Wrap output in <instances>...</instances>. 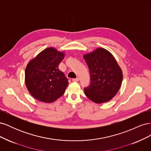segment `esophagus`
Here are the masks:
<instances>
[{
  "label": "esophagus",
  "instance_id": "esophagus-1",
  "mask_svg": "<svg viewBox=\"0 0 151 151\" xmlns=\"http://www.w3.org/2000/svg\"><path fill=\"white\" fill-rule=\"evenodd\" d=\"M79 79L78 78V77H77V78L72 79V81H74V82H77V81H79Z\"/></svg>",
  "mask_w": 151,
  "mask_h": 151
}]
</instances>
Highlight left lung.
Here are the masks:
<instances>
[{
    "label": "left lung",
    "mask_w": 151,
    "mask_h": 151,
    "mask_svg": "<svg viewBox=\"0 0 151 151\" xmlns=\"http://www.w3.org/2000/svg\"><path fill=\"white\" fill-rule=\"evenodd\" d=\"M83 58L88 66L90 85L84 88V93L95 103L109 101L119 91L123 73L113 55L103 48L84 54Z\"/></svg>",
    "instance_id": "left-lung-1"
}]
</instances>
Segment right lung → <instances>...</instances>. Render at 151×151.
<instances>
[{"label":"right lung","mask_w":151,"mask_h":151,"mask_svg":"<svg viewBox=\"0 0 151 151\" xmlns=\"http://www.w3.org/2000/svg\"><path fill=\"white\" fill-rule=\"evenodd\" d=\"M65 53L53 47L43 50L28 62L25 70V84L35 99L52 103L64 94L68 82L58 65Z\"/></svg>","instance_id":"1"}]
</instances>
